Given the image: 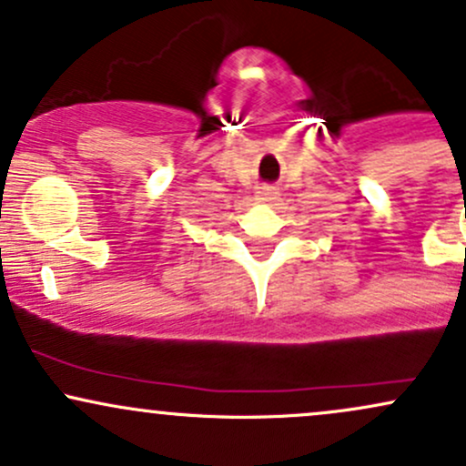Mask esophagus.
<instances>
[{"label": "esophagus", "mask_w": 466, "mask_h": 466, "mask_svg": "<svg viewBox=\"0 0 466 466\" xmlns=\"http://www.w3.org/2000/svg\"><path fill=\"white\" fill-rule=\"evenodd\" d=\"M276 188L274 186H260L258 192H256V199L258 201H274L276 199Z\"/></svg>", "instance_id": "esophagus-1"}]
</instances>
